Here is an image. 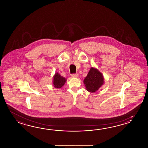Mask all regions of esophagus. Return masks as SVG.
<instances>
[{
  "label": "esophagus",
  "instance_id": "1",
  "mask_svg": "<svg viewBox=\"0 0 148 148\" xmlns=\"http://www.w3.org/2000/svg\"><path fill=\"white\" fill-rule=\"evenodd\" d=\"M78 74H73L72 75H71V77H73V78H77V77H78Z\"/></svg>",
  "mask_w": 148,
  "mask_h": 148
}]
</instances>
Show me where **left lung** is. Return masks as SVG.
I'll list each match as a JSON object with an SVG mask.
<instances>
[{
	"label": "left lung",
	"instance_id": "8db88e82",
	"mask_svg": "<svg viewBox=\"0 0 148 148\" xmlns=\"http://www.w3.org/2000/svg\"><path fill=\"white\" fill-rule=\"evenodd\" d=\"M83 82L87 91L90 92H95L102 85H104V76L97 69L91 67Z\"/></svg>",
	"mask_w": 148,
	"mask_h": 148
}]
</instances>
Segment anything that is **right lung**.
I'll list each match as a JSON object with an SVG mask.
<instances>
[{
	"label": "right lung",
	"mask_w": 148,
	"mask_h": 148,
	"mask_svg": "<svg viewBox=\"0 0 148 148\" xmlns=\"http://www.w3.org/2000/svg\"><path fill=\"white\" fill-rule=\"evenodd\" d=\"M66 79L60 75L59 73H55L53 77V85L54 87L61 88L66 82Z\"/></svg>",
	"instance_id": "obj_1"
}]
</instances>
